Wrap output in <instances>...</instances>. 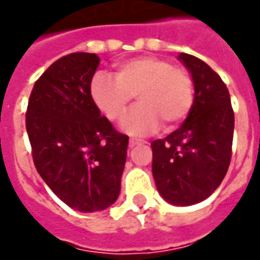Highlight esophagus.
<instances>
[{"label":"esophagus","mask_w":260,"mask_h":260,"mask_svg":"<svg viewBox=\"0 0 260 260\" xmlns=\"http://www.w3.org/2000/svg\"><path fill=\"white\" fill-rule=\"evenodd\" d=\"M130 147H133V146H137V144H143L144 141L143 140H137V139H130Z\"/></svg>","instance_id":"34e87169"}]
</instances>
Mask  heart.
Returning a JSON list of instances; mask_svg holds the SVG:
<instances>
[{
  "instance_id": "1",
  "label": "heart",
  "mask_w": 260,
  "mask_h": 260,
  "mask_svg": "<svg viewBox=\"0 0 260 260\" xmlns=\"http://www.w3.org/2000/svg\"><path fill=\"white\" fill-rule=\"evenodd\" d=\"M194 80L188 71L157 56H139L114 66V78L96 73L90 82L94 105L110 121L126 116L133 98L139 106L127 116V133L148 134L162 121L173 128L187 119L194 105Z\"/></svg>"
}]
</instances>
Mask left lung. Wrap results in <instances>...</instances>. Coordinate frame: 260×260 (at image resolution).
<instances>
[{
  "label": "left lung",
  "instance_id": "left-lung-1",
  "mask_svg": "<svg viewBox=\"0 0 260 260\" xmlns=\"http://www.w3.org/2000/svg\"><path fill=\"white\" fill-rule=\"evenodd\" d=\"M180 59L192 75L194 105L185 121L151 141L153 177L161 197L174 205L204 201L219 187L232 157L234 110L226 85L197 56Z\"/></svg>",
  "mask_w": 260,
  "mask_h": 260
}]
</instances>
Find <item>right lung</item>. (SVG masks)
Here are the masks:
<instances>
[{"mask_svg": "<svg viewBox=\"0 0 260 260\" xmlns=\"http://www.w3.org/2000/svg\"><path fill=\"white\" fill-rule=\"evenodd\" d=\"M99 63L96 53L86 52L59 58L35 82L25 114L37 171L80 212L106 209L117 200L128 144L92 99Z\"/></svg>", "mask_w": 260, "mask_h": 260, "instance_id": "right-lung-1", "label": "right lung"}]
</instances>
